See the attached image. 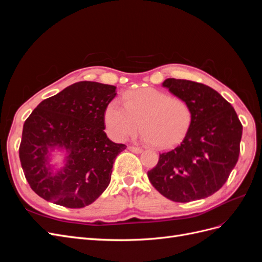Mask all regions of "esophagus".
I'll return each mask as SVG.
<instances>
[{
	"label": "esophagus",
	"instance_id": "1",
	"mask_svg": "<svg viewBox=\"0 0 262 262\" xmlns=\"http://www.w3.org/2000/svg\"><path fill=\"white\" fill-rule=\"evenodd\" d=\"M129 150H131V152L136 153V154H140L143 152V149L140 148V147H136V146H129Z\"/></svg>",
	"mask_w": 262,
	"mask_h": 262
}]
</instances>
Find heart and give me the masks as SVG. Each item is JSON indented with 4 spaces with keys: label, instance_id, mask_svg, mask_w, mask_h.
Segmentation results:
<instances>
[{
    "label": "heart",
    "instance_id": "heart-1",
    "mask_svg": "<svg viewBox=\"0 0 262 262\" xmlns=\"http://www.w3.org/2000/svg\"><path fill=\"white\" fill-rule=\"evenodd\" d=\"M124 102L113 99L104 120L110 138L121 142L143 129L142 140L158 148L176 145L185 138L192 114L188 102L170 97L153 87H143L124 95Z\"/></svg>",
    "mask_w": 262,
    "mask_h": 262
}]
</instances>
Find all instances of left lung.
Instances as JSON below:
<instances>
[{
	"mask_svg": "<svg viewBox=\"0 0 262 262\" xmlns=\"http://www.w3.org/2000/svg\"><path fill=\"white\" fill-rule=\"evenodd\" d=\"M162 85L188 102L192 119L180 144L160 154L148 179L171 201L204 199L225 184L238 161L243 125L233 106L210 86L176 78Z\"/></svg>",
	"mask_w": 262,
	"mask_h": 262,
	"instance_id": "8db88e82",
	"label": "left lung"
}]
</instances>
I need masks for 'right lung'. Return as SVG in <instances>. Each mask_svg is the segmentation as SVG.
Here are the masks:
<instances>
[{"mask_svg": "<svg viewBox=\"0 0 262 262\" xmlns=\"http://www.w3.org/2000/svg\"><path fill=\"white\" fill-rule=\"evenodd\" d=\"M116 86L82 81L42 100L24 123L19 160L31 189L45 200L78 209L92 204L112 179L125 149L107 137L104 114ZM62 157L61 166L53 162Z\"/></svg>", "mask_w": 262, "mask_h": 262, "instance_id": "right-lung-1", "label": "right lung"}]
</instances>
